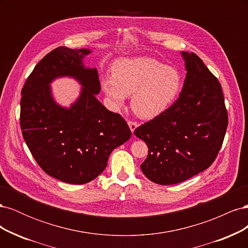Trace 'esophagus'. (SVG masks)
Masks as SVG:
<instances>
[{"label": "esophagus", "mask_w": 248, "mask_h": 248, "mask_svg": "<svg viewBox=\"0 0 248 248\" xmlns=\"http://www.w3.org/2000/svg\"><path fill=\"white\" fill-rule=\"evenodd\" d=\"M128 126H129V128H130L131 132L133 133V132H134V130L137 129L138 123H137V122H133V121H128Z\"/></svg>", "instance_id": "1"}]
</instances>
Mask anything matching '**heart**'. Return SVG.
<instances>
[{"label":"heart","instance_id":"1","mask_svg":"<svg viewBox=\"0 0 248 248\" xmlns=\"http://www.w3.org/2000/svg\"><path fill=\"white\" fill-rule=\"evenodd\" d=\"M102 91L114 109L121 108L131 95V108L142 119H153L174 101L181 87L177 69L148 57L121 58L112 74L101 78Z\"/></svg>","mask_w":248,"mask_h":248}]
</instances>
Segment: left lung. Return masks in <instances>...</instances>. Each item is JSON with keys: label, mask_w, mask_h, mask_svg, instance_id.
<instances>
[{"label": "left lung", "mask_w": 248, "mask_h": 248, "mask_svg": "<svg viewBox=\"0 0 248 248\" xmlns=\"http://www.w3.org/2000/svg\"><path fill=\"white\" fill-rule=\"evenodd\" d=\"M181 56L186 78L179 98L134 130L149 148L141 171L160 185L185 181L211 166L228 127L219 81L196 54L181 51Z\"/></svg>", "instance_id": "obj_1"}]
</instances>
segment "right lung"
Returning a JSON list of instances; mask_svg holds the SVG:
<instances>
[{
    "mask_svg": "<svg viewBox=\"0 0 248 248\" xmlns=\"http://www.w3.org/2000/svg\"><path fill=\"white\" fill-rule=\"evenodd\" d=\"M89 48L60 46L35 66L21 90L20 128L40 168L69 184H85L108 166L112 150L131 137L125 120L96 98L101 87L96 68L87 67ZM70 77L82 86L69 107L59 105L50 84Z\"/></svg>",
    "mask_w": 248,
    "mask_h": 248,
    "instance_id": "obj_1",
    "label": "right lung"
}]
</instances>
